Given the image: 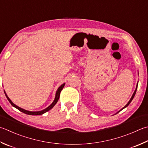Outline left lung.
<instances>
[{"mask_svg": "<svg viewBox=\"0 0 148 148\" xmlns=\"http://www.w3.org/2000/svg\"><path fill=\"white\" fill-rule=\"evenodd\" d=\"M137 86H138V83H137V86H136V89H135V92H134V94H133V95H132V97H131V99H130V100L129 101V102L128 103H127V105L125 106H124V107H123V108H122V109H121V110H123L124 108H126V107H127V106H128L129 105H130V103H131L132 102V101L133 100V99H134V96H135V93H136V91H137ZM120 110V111H121ZM119 111V112H120Z\"/></svg>", "mask_w": 148, "mask_h": 148, "instance_id": "obj_1", "label": "left lung"}]
</instances>
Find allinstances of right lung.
<instances>
[{
  "instance_id": "obj_1",
  "label": "right lung",
  "mask_w": 148,
  "mask_h": 148,
  "mask_svg": "<svg viewBox=\"0 0 148 148\" xmlns=\"http://www.w3.org/2000/svg\"><path fill=\"white\" fill-rule=\"evenodd\" d=\"M65 84V83L62 84V85H61L58 88L57 91H56V96H55V99H54V101L53 102V103H52L50 106H48L47 108L43 110H42V111H38V112H31V111L26 110H24V109H22V108H20L19 106H16V105H14V104L12 102V101H11V99H10V98L8 97V96L7 95V94H5V92H4V93H5V96H6V97H7L8 100L9 101V102H10V103H11V105H12L13 106H14V108H16V109H18V110H20V112H23V113H24V114H27V115H40L43 114H44V113L48 112L49 110H50L53 108V107H54V106L55 105H56V103L58 102V99H59V98H60V92H61V91L62 90V89L63 88V87H64Z\"/></svg>"
}]
</instances>
